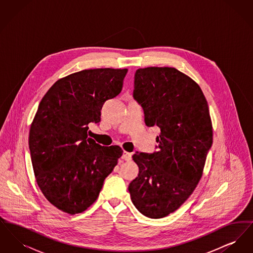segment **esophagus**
Instances as JSON below:
<instances>
[{
    "instance_id": "esophagus-1",
    "label": "esophagus",
    "mask_w": 253,
    "mask_h": 253,
    "mask_svg": "<svg viewBox=\"0 0 253 253\" xmlns=\"http://www.w3.org/2000/svg\"><path fill=\"white\" fill-rule=\"evenodd\" d=\"M121 158L124 159V160L129 161V160L132 159V154H131V153H128V152H123V155H122Z\"/></svg>"
}]
</instances>
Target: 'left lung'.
<instances>
[{
    "label": "left lung",
    "mask_w": 253,
    "mask_h": 253,
    "mask_svg": "<svg viewBox=\"0 0 253 253\" xmlns=\"http://www.w3.org/2000/svg\"><path fill=\"white\" fill-rule=\"evenodd\" d=\"M133 97L146 125H157L160 134L157 152L132 156L139 172L128 189L143 215L162 218L191 196L202 177L212 144L209 106L199 85L173 67L137 69Z\"/></svg>",
    "instance_id": "left-lung-1"
}]
</instances>
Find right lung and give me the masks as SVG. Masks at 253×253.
Returning <instances> with one entry per match:
<instances>
[{
    "instance_id": "add662e5",
    "label": "right lung",
    "mask_w": 253,
    "mask_h": 253,
    "mask_svg": "<svg viewBox=\"0 0 253 253\" xmlns=\"http://www.w3.org/2000/svg\"><path fill=\"white\" fill-rule=\"evenodd\" d=\"M128 69L96 68L57 81L42 98L29 132L37 184L45 198L68 214L86 211L123 151L88 137L104 102L118 96Z\"/></svg>"
}]
</instances>
